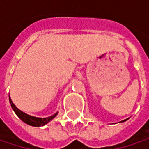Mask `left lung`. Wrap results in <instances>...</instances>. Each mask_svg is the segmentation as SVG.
I'll return each mask as SVG.
<instances>
[{
  "label": "left lung",
  "mask_w": 149,
  "mask_h": 149,
  "mask_svg": "<svg viewBox=\"0 0 149 149\" xmlns=\"http://www.w3.org/2000/svg\"><path fill=\"white\" fill-rule=\"evenodd\" d=\"M125 120H126V119H125ZM125 120H123V121H122V122H123V121H125Z\"/></svg>",
  "instance_id": "1"
}]
</instances>
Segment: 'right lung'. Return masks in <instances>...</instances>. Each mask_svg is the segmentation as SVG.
I'll use <instances>...</instances> for the list:
<instances>
[{
  "label": "right lung",
  "instance_id": "obj_1",
  "mask_svg": "<svg viewBox=\"0 0 149 149\" xmlns=\"http://www.w3.org/2000/svg\"><path fill=\"white\" fill-rule=\"evenodd\" d=\"M9 101H10V106H11L12 109H13L15 113V114L20 118L23 122H25V123H27V124H29V125L35 126V127H40V126H42V125L46 124V123H48V122H49L51 119H53V118L58 114V113H55L53 114L52 116H49V117L48 118L34 117V116H31V115L26 114L24 112L20 111L19 109H17L14 104L12 103V100H10V98H9Z\"/></svg>",
  "mask_w": 149,
  "mask_h": 149
}]
</instances>
